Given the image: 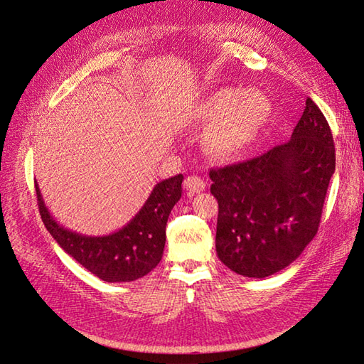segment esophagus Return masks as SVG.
<instances>
[{"label":"esophagus","mask_w":364,"mask_h":364,"mask_svg":"<svg viewBox=\"0 0 364 364\" xmlns=\"http://www.w3.org/2000/svg\"><path fill=\"white\" fill-rule=\"evenodd\" d=\"M205 186H206V183L197 175H191V176L184 178V189L188 191L189 196H194V194H197V192L205 191Z\"/></svg>","instance_id":"esophagus-1"}]
</instances>
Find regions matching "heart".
<instances>
[{
  "label": "heart",
  "instance_id": "heart-1",
  "mask_svg": "<svg viewBox=\"0 0 364 364\" xmlns=\"http://www.w3.org/2000/svg\"><path fill=\"white\" fill-rule=\"evenodd\" d=\"M270 115L269 100L252 92L219 89L203 100L194 114L198 127H213L206 146L215 158L235 159L249 149Z\"/></svg>",
  "mask_w": 364,
  "mask_h": 364
}]
</instances>
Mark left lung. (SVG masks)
<instances>
[{"label":"left lung","instance_id":"8db88e82","mask_svg":"<svg viewBox=\"0 0 364 364\" xmlns=\"http://www.w3.org/2000/svg\"><path fill=\"white\" fill-rule=\"evenodd\" d=\"M328 122L311 98L288 142L210 170L219 215L215 252L233 272L264 278L289 266L318 233L335 173Z\"/></svg>","mask_w":364,"mask_h":364}]
</instances>
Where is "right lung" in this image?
<instances>
[{
	"instance_id": "add662e5",
	"label": "right lung",
	"mask_w": 364,
	"mask_h": 364,
	"mask_svg": "<svg viewBox=\"0 0 364 364\" xmlns=\"http://www.w3.org/2000/svg\"><path fill=\"white\" fill-rule=\"evenodd\" d=\"M183 175L158 183L129 223L107 236H84L60 227L45 206L36 184L42 220L56 242L73 259L103 282H133L159 264L166 245L168 214L181 198Z\"/></svg>"
}]
</instances>
